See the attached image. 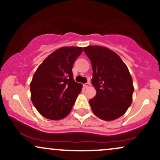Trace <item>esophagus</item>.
<instances>
[{
	"mask_svg": "<svg viewBox=\"0 0 160 160\" xmlns=\"http://www.w3.org/2000/svg\"><path fill=\"white\" fill-rule=\"evenodd\" d=\"M84 87L85 88H88V87H89V86H90V82H86L85 84H84Z\"/></svg>",
	"mask_w": 160,
	"mask_h": 160,
	"instance_id": "obj_1",
	"label": "esophagus"
}]
</instances>
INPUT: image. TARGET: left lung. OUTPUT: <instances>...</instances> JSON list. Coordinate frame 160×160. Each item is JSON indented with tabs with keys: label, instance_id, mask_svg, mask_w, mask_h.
I'll return each instance as SVG.
<instances>
[{
	"label": "left lung",
	"instance_id": "8db88e82",
	"mask_svg": "<svg viewBox=\"0 0 160 160\" xmlns=\"http://www.w3.org/2000/svg\"><path fill=\"white\" fill-rule=\"evenodd\" d=\"M83 51L91 61L92 84L97 92L89 100L92 110L102 120H116L132 102L134 87L128 68L117 53L106 47L89 46Z\"/></svg>",
	"mask_w": 160,
	"mask_h": 160
}]
</instances>
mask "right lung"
<instances>
[{
  "instance_id": "add662e5",
  "label": "right lung",
  "mask_w": 160,
  "mask_h": 160,
  "mask_svg": "<svg viewBox=\"0 0 160 160\" xmlns=\"http://www.w3.org/2000/svg\"><path fill=\"white\" fill-rule=\"evenodd\" d=\"M82 47H65L42 62L30 84L32 103L42 116L61 120L69 114L82 85L74 80L72 68Z\"/></svg>"
}]
</instances>
